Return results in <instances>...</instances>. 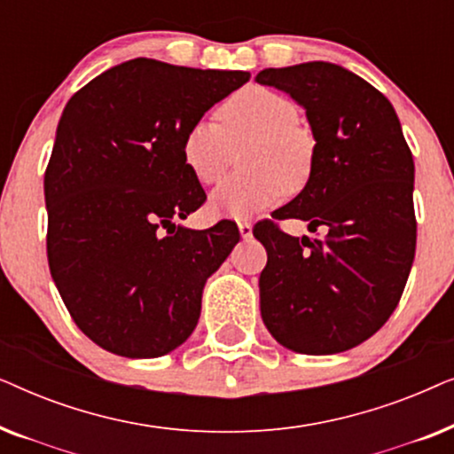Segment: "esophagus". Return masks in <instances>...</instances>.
Returning a JSON list of instances; mask_svg holds the SVG:
<instances>
[{
    "instance_id": "34e87169",
    "label": "esophagus",
    "mask_w": 454,
    "mask_h": 454,
    "mask_svg": "<svg viewBox=\"0 0 454 454\" xmlns=\"http://www.w3.org/2000/svg\"><path fill=\"white\" fill-rule=\"evenodd\" d=\"M238 229H239L241 239H250V238H252V223L239 221V223H238Z\"/></svg>"
}]
</instances>
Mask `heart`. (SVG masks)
<instances>
[{"label":"heart","instance_id":"obj_1","mask_svg":"<svg viewBox=\"0 0 454 454\" xmlns=\"http://www.w3.org/2000/svg\"><path fill=\"white\" fill-rule=\"evenodd\" d=\"M216 121H194L182 140L185 167L207 185L225 176L235 148L250 145L241 153L247 171L227 177L210 194L216 216L250 219L308 182L314 145L297 126L300 109L291 98L266 86H247L216 109Z\"/></svg>","mask_w":454,"mask_h":454}]
</instances>
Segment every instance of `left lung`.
Segmentation results:
<instances>
[{
	"mask_svg": "<svg viewBox=\"0 0 454 454\" xmlns=\"http://www.w3.org/2000/svg\"><path fill=\"white\" fill-rule=\"evenodd\" d=\"M256 82L303 107L316 142L306 185L272 216L326 227L322 239L270 221L254 227L269 254L260 314L287 349L333 356L370 339L405 289L418 231L413 157L388 98L343 66L269 67Z\"/></svg>",
	"mask_w": 454,
	"mask_h": 454,
	"instance_id": "left-lung-1",
	"label": "left lung"
}]
</instances>
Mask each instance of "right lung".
Wrapping results in <instances>:
<instances>
[{
	"mask_svg": "<svg viewBox=\"0 0 454 454\" xmlns=\"http://www.w3.org/2000/svg\"><path fill=\"white\" fill-rule=\"evenodd\" d=\"M247 80L136 58L67 101L45 171L47 258L67 312L103 349L160 357L194 333L207 278L239 231L176 223L207 200L182 140Z\"/></svg>",
	"mask_w": 454,
	"mask_h": 454,
	"instance_id": "add662e5",
	"label": "right lung"
}]
</instances>
